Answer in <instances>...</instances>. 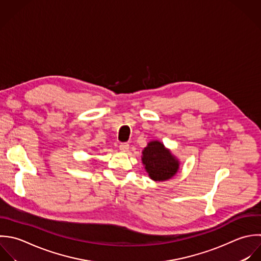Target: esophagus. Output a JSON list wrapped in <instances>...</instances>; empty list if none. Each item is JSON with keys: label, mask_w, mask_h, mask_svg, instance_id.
<instances>
[{"label": "esophagus", "mask_w": 261, "mask_h": 261, "mask_svg": "<svg viewBox=\"0 0 261 261\" xmlns=\"http://www.w3.org/2000/svg\"><path fill=\"white\" fill-rule=\"evenodd\" d=\"M119 148H120L121 151H124V152H125V151H128V149H129V144L126 143V142H122V143H120Z\"/></svg>", "instance_id": "obj_1"}]
</instances>
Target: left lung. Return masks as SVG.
Segmentation results:
<instances>
[{
	"mask_svg": "<svg viewBox=\"0 0 261 261\" xmlns=\"http://www.w3.org/2000/svg\"><path fill=\"white\" fill-rule=\"evenodd\" d=\"M142 164L148 176L153 181H167L179 170L180 162L165 145L158 141H150L142 151Z\"/></svg>",
	"mask_w": 261,
	"mask_h": 261,
	"instance_id": "obj_1",
	"label": "left lung"
}]
</instances>
